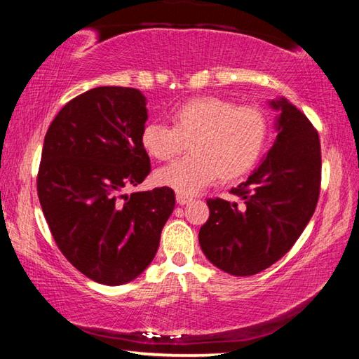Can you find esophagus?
I'll return each mask as SVG.
<instances>
[{
  "label": "esophagus",
  "instance_id": "1",
  "mask_svg": "<svg viewBox=\"0 0 359 359\" xmlns=\"http://www.w3.org/2000/svg\"><path fill=\"white\" fill-rule=\"evenodd\" d=\"M175 201H177V204H180V205H185V204L191 201V196H187V194L177 193V196H175Z\"/></svg>",
  "mask_w": 359,
  "mask_h": 359
}]
</instances>
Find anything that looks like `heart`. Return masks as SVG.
<instances>
[{"label":"heart","instance_id":"obj_1","mask_svg":"<svg viewBox=\"0 0 359 359\" xmlns=\"http://www.w3.org/2000/svg\"><path fill=\"white\" fill-rule=\"evenodd\" d=\"M171 126L147 123L141 144L158 161H169L185 150L191 155L155 172L160 187L180 194L198 193L217 177L234 182L257 166L267 141V120L252 106H236L217 96H196L169 115Z\"/></svg>","mask_w":359,"mask_h":359}]
</instances>
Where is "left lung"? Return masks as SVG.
Returning <instances> with one entry per match:
<instances>
[{
    "mask_svg": "<svg viewBox=\"0 0 359 359\" xmlns=\"http://www.w3.org/2000/svg\"><path fill=\"white\" fill-rule=\"evenodd\" d=\"M278 112L277 137L245 182L231 190L239 201L208 199L209 220L199 244L212 264L245 277L280 259L317 208L321 151L317 130L285 98L269 101Z\"/></svg>",
    "mask_w": 359,
    "mask_h": 359,
    "instance_id": "obj_1",
    "label": "left lung"
}]
</instances>
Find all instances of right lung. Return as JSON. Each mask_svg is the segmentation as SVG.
I'll use <instances>...</instances> for the list:
<instances>
[{
    "mask_svg": "<svg viewBox=\"0 0 359 359\" xmlns=\"http://www.w3.org/2000/svg\"><path fill=\"white\" fill-rule=\"evenodd\" d=\"M145 104L136 88L88 90L57 114L42 147L38 196L53 239L77 271L111 287L147 269L175 205L166 187L123 193L150 172Z\"/></svg>",
    "mask_w": 359,
    "mask_h": 359,
    "instance_id": "add662e5",
    "label": "right lung"
}]
</instances>
